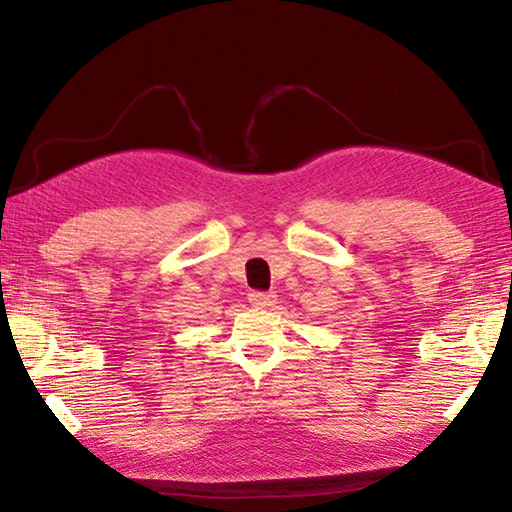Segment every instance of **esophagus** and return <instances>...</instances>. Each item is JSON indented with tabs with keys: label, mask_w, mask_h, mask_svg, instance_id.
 I'll return each instance as SVG.
<instances>
[{
	"label": "esophagus",
	"mask_w": 512,
	"mask_h": 512,
	"mask_svg": "<svg viewBox=\"0 0 512 512\" xmlns=\"http://www.w3.org/2000/svg\"><path fill=\"white\" fill-rule=\"evenodd\" d=\"M247 301H250L254 307H271L275 303V294L273 292H260V290H252L250 294H247Z\"/></svg>",
	"instance_id": "34e87169"
}]
</instances>
